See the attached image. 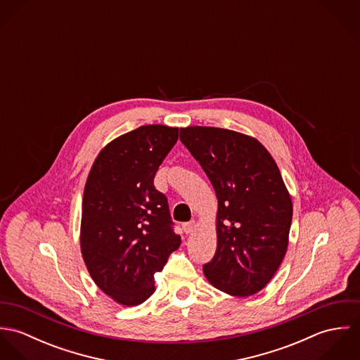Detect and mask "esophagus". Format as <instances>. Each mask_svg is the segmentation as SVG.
Listing matches in <instances>:
<instances>
[{
    "label": "esophagus",
    "mask_w": 360,
    "mask_h": 360,
    "mask_svg": "<svg viewBox=\"0 0 360 360\" xmlns=\"http://www.w3.org/2000/svg\"><path fill=\"white\" fill-rule=\"evenodd\" d=\"M194 229H195V221H194V220L187 221V223H184V224H183V231H184L186 234L193 233V231H194Z\"/></svg>",
    "instance_id": "1"
}]
</instances>
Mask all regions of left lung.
<instances>
[{"mask_svg": "<svg viewBox=\"0 0 360 360\" xmlns=\"http://www.w3.org/2000/svg\"><path fill=\"white\" fill-rule=\"evenodd\" d=\"M217 197V247L204 264L217 290L250 297L274 276L288 247L292 202L280 170L255 139L219 127L180 129Z\"/></svg>", "mask_w": 360, "mask_h": 360, "instance_id": "obj_1", "label": "left lung"}]
</instances>
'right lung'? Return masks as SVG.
Here are the masks:
<instances>
[{"label": "right lung", "instance_id": "1", "mask_svg": "<svg viewBox=\"0 0 360 360\" xmlns=\"http://www.w3.org/2000/svg\"><path fill=\"white\" fill-rule=\"evenodd\" d=\"M179 129L141 126L110 141L86 181L80 247L94 283L124 307L147 301L154 274L181 243L173 231L167 198L154 186L158 167Z\"/></svg>", "mask_w": 360, "mask_h": 360}]
</instances>
